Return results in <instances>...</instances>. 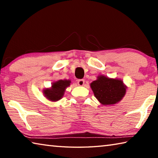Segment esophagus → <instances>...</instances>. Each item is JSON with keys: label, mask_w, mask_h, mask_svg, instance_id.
<instances>
[{"label": "esophagus", "mask_w": 158, "mask_h": 158, "mask_svg": "<svg viewBox=\"0 0 158 158\" xmlns=\"http://www.w3.org/2000/svg\"><path fill=\"white\" fill-rule=\"evenodd\" d=\"M84 82L85 81L84 79H79L78 81H77V84H78V85H80V86H82V85H84Z\"/></svg>", "instance_id": "34e87169"}]
</instances>
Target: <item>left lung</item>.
Instances as JSON below:
<instances>
[{
	"label": "left lung",
	"instance_id": "1",
	"mask_svg": "<svg viewBox=\"0 0 158 158\" xmlns=\"http://www.w3.org/2000/svg\"><path fill=\"white\" fill-rule=\"evenodd\" d=\"M95 97L104 105H115L121 101L126 93V85L122 80L111 79L104 75L98 77L90 84Z\"/></svg>",
	"mask_w": 158,
	"mask_h": 158
}]
</instances>
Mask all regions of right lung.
<instances>
[{
  "mask_svg": "<svg viewBox=\"0 0 158 158\" xmlns=\"http://www.w3.org/2000/svg\"><path fill=\"white\" fill-rule=\"evenodd\" d=\"M70 80H58L53 83L50 89L43 90V94L48 100L52 102L58 101L63 98L67 87L70 85Z\"/></svg>",
  "mask_w": 158,
  "mask_h": 158,
  "instance_id": "right-lung-1",
  "label": "right lung"
}]
</instances>
